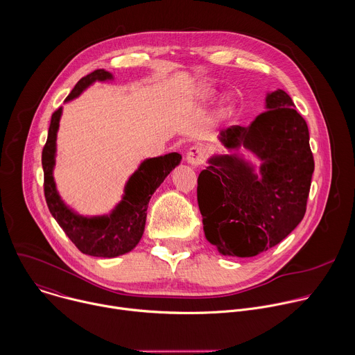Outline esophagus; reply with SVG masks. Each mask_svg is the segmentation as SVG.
<instances>
[{"instance_id": "34e87169", "label": "esophagus", "mask_w": 355, "mask_h": 355, "mask_svg": "<svg viewBox=\"0 0 355 355\" xmlns=\"http://www.w3.org/2000/svg\"><path fill=\"white\" fill-rule=\"evenodd\" d=\"M205 162V149L202 146H192L187 153V163L192 167H198Z\"/></svg>"}]
</instances>
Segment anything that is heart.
Listing matches in <instances>:
<instances>
[{"label": "heart", "mask_w": 355, "mask_h": 355, "mask_svg": "<svg viewBox=\"0 0 355 355\" xmlns=\"http://www.w3.org/2000/svg\"><path fill=\"white\" fill-rule=\"evenodd\" d=\"M217 96V90L214 87H210V86H203L200 87L198 92H196V97L202 101H207V100H213L214 97ZM234 104L230 98H224L218 107V112L221 115H227L231 112Z\"/></svg>", "instance_id": "obj_1"}]
</instances>
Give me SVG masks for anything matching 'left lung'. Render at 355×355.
I'll use <instances>...</instances> for the list:
<instances>
[{"label": "left lung", "instance_id": "1", "mask_svg": "<svg viewBox=\"0 0 355 355\" xmlns=\"http://www.w3.org/2000/svg\"><path fill=\"white\" fill-rule=\"evenodd\" d=\"M294 107L284 90L268 92L265 112L250 127L221 131L218 142L228 153L211 155L198 177L205 235L224 257H257L304 218L315 164L308 125Z\"/></svg>", "mask_w": 355, "mask_h": 355}]
</instances>
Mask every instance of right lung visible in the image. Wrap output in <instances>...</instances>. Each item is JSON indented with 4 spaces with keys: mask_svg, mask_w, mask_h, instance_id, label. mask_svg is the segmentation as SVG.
I'll return each instance as SVG.
<instances>
[{
    "mask_svg": "<svg viewBox=\"0 0 355 355\" xmlns=\"http://www.w3.org/2000/svg\"><path fill=\"white\" fill-rule=\"evenodd\" d=\"M110 80H114L111 72L96 69L75 85L65 103L79 97L93 83ZM61 115L62 107L51 115L47 142L42 153L44 195L50 213L82 254L96 258H115L128 254L142 239L146 224V210L152 195L181 163L182 156L173 152L164 156L145 159L125 182L121 200L112 210L97 216L80 214L65 203L54 180L57 134Z\"/></svg>",
    "mask_w": 355,
    "mask_h": 355,
    "instance_id": "right-lung-1",
    "label": "right lung"
}]
</instances>
